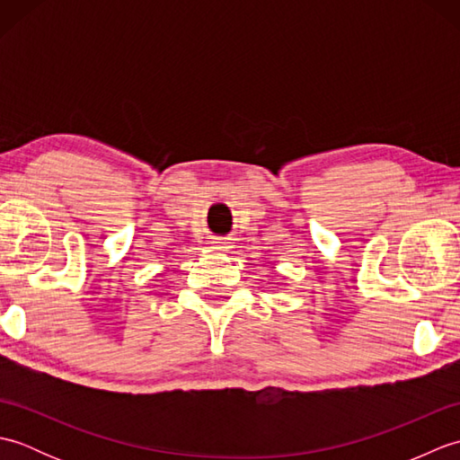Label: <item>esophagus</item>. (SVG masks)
<instances>
[{
  "mask_svg": "<svg viewBox=\"0 0 460 460\" xmlns=\"http://www.w3.org/2000/svg\"><path fill=\"white\" fill-rule=\"evenodd\" d=\"M215 243V249H227V243L225 241H221V239H217V241H213Z\"/></svg>",
  "mask_w": 460,
  "mask_h": 460,
  "instance_id": "esophagus-1",
  "label": "esophagus"
}]
</instances>
